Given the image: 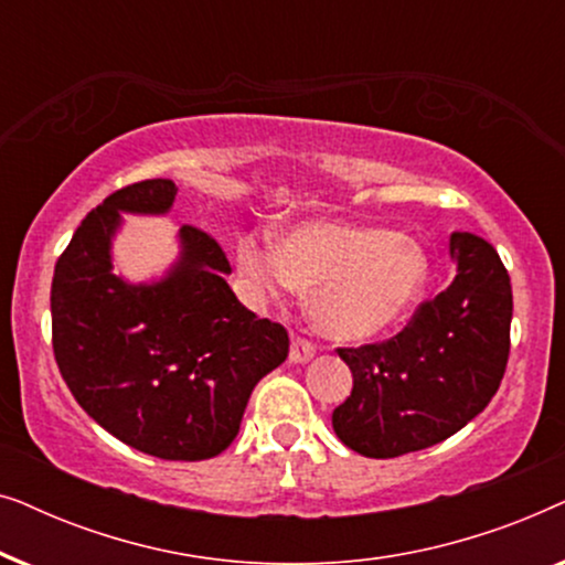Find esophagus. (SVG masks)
<instances>
[{
    "label": "esophagus",
    "mask_w": 565,
    "mask_h": 565,
    "mask_svg": "<svg viewBox=\"0 0 565 565\" xmlns=\"http://www.w3.org/2000/svg\"><path fill=\"white\" fill-rule=\"evenodd\" d=\"M316 354L313 342H308L306 337H292L290 342V362H308Z\"/></svg>",
    "instance_id": "obj_1"
}]
</instances>
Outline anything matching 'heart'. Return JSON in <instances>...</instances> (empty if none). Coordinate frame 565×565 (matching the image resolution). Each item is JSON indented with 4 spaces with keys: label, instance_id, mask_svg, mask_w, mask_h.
I'll use <instances>...</instances> for the list:
<instances>
[{
    "label": "heart",
    "instance_id": "obj_1",
    "mask_svg": "<svg viewBox=\"0 0 565 565\" xmlns=\"http://www.w3.org/2000/svg\"><path fill=\"white\" fill-rule=\"evenodd\" d=\"M238 267L259 296L280 300L298 288L313 290L316 323L350 342L404 319L429 275L416 238L329 221L296 226L280 246L246 238Z\"/></svg>",
    "mask_w": 565,
    "mask_h": 565
}]
</instances>
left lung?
I'll list each match as a JSON object with an SVG mask.
<instances>
[{"mask_svg": "<svg viewBox=\"0 0 565 565\" xmlns=\"http://www.w3.org/2000/svg\"><path fill=\"white\" fill-rule=\"evenodd\" d=\"M450 254L458 259L450 288L422 300L396 337L337 350L354 383L331 424L365 458L443 443L497 396L512 327L509 273L473 234H452Z\"/></svg>", "mask_w": 565, "mask_h": 565, "instance_id": "8db88e82", "label": "left lung"}]
</instances>
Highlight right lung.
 Here are the masks:
<instances>
[{
	"label": "right lung",
	"mask_w": 565,
	"mask_h": 565,
	"mask_svg": "<svg viewBox=\"0 0 565 565\" xmlns=\"http://www.w3.org/2000/svg\"><path fill=\"white\" fill-rule=\"evenodd\" d=\"M172 180H143L103 200L56 262L53 354L68 391L99 427L161 460H207L238 435L254 385L288 358L282 323L257 319L223 280L226 252L180 228L167 280L128 285L110 273L120 211L167 213Z\"/></svg>",
	"instance_id": "add662e5"
}]
</instances>
